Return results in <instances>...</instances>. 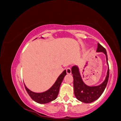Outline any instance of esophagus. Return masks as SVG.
Listing matches in <instances>:
<instances>
[{"label": "esophagus", "instance_id": "esophagus-1", "mask_svg": "<svg viewBox=\"0 0 121 121\" xmlns=\"http://www.w3.org/2000/svg\"><path fill=\"white\" fill-rule=\"evenodd\" d=\"M66 73H67L68 74H71V68H67L66 69Z\"/></svg>", "mask_w": 121, "mask_h": 121}]
</instances>
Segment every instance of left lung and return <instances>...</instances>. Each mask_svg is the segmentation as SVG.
Segmentation results:
<instances>
[{
  "label": "left lung",
  "instance_id": "8db88e82",
  "mask_svg": "<svg viewBox=\"0 0 121 121\" xmlns=\"http://www.w3.org/2000/svg\"><path fill=\"white\" fill-rule=\"evenodd\" d=\"M96 52H102L106 56V64L108 65L106 76L104 81L101 84L97 86H88L83 81L80 68L77 65H74L72 68L71 72L73 77V88L76 98L78 101L84 103H91L99 98L105 91L109 76V65L108 62V55L106 51L102 45L98 43Z\"/></svg>",
  "mask_w": 121,
  "mask_h": 121
}]
</instances>
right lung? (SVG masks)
Listing matches in <instances>:
<instances>
[{
	"label": "right lung",
	"instance_id": "1",
	"mask_svg": "<svg viewBox=\"0 0 121 121\" xmlns=\"http://www.w3.org/2000/svg\"><path fill=\"white\" fill-rule=\"evenodd\" d=\"M41 39H44V37H41ZM37 39V38H36ZM66 74V70H64L61 73L60 75L57 78L56 81L54 83V84L48 90L41 93H36L31 91L24 84L25 88L27 91L28 94L30 97V98L38 104H48L51 101L56 99L57 97L58 94L59 92L60 87L63 80Z\"/></svg>",
	"mask_w": 121,
	"mask_h": 121
}]
</instances>
